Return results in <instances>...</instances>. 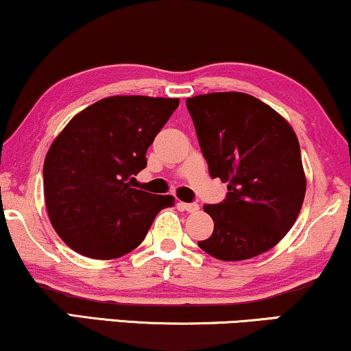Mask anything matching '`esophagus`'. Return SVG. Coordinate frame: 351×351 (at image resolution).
Returning <instances> with one entry per match:
<instances>
[{"label": "esophagus", "instance_id": "34e87169", "mask_svg": "<svg viewBox=\"0 0 351 351\" xmlns=\"http://www.w3.org/2000/svg\"><path fill=\"white\" fill-rule=\"evenodd\" d=\"M177 206H179L180 209H184V211H186V213H197L198 209H199L198 203H184V202H179V203H177Z\"/></svg>", "mask_w": 351, "mask_h": 351}]
</instances>
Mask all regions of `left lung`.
Wrapping results in <instances>:
<instances>
[{
	"instance_id": "1",
	"label": "left lung",
	"mask_w": 351,
	"mask_h": 351,
	"mask_svg": "<svg viewBox=\"0 0 351 351\" xmlns=\"http://www.w3.org/2000/svg\"><path fill=\"white\" fill-rule=\"evenodd\" d=\"M209 176L227 182L226 199L204 204L215 221L198 247L221 261L267 252L292 229L302 209L304 177L292 125L247 93L217 92L186 98Z\"/></svg>"
}]
</instances>
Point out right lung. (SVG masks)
Wrapping results in <instances>:
<instances>
[{"label":"right lung","instance_id":"obj_1","mask_svg":"<svg viewBox=\"0 0 351 351\" xmlns=\"http://www.w3.org/2000/svg\"><path fill=\"white\" fill-rule=\"evenodd\" d=\"M179 106V98L109 97L72 117L43 165L47 211L67 247L114 259L143 242L171 195L132 189L147 167V149Z\"/></svg>","mask_w":351,"mask_h":351}]
</instances>
